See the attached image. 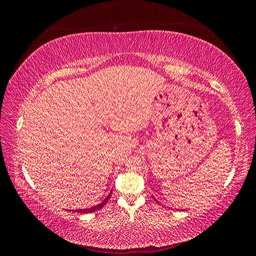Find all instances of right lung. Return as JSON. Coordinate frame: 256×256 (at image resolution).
<instances>
[{
	"label": "right lung",
	"mask_w": 256,
	"mask_h": 256,
	"mask_svg": "<svg viewBox=\"0 0 256 256\" xmlns=\"http://www.w3.org/2000/svg\"><path fill=\"white\" fill-rule=\"evenodd\" d=\"M111 193H112V192H110V194L106 198V200H102V203L96 205V206H94V207L88 208V209H76V210H74V212H79V214H86V212H97V210H99V209H102V208L106 204V202H108V200H109V198H110V196H111Z\"/></svg>",
	"instance_id": "add662e5"
}]
</instances>
